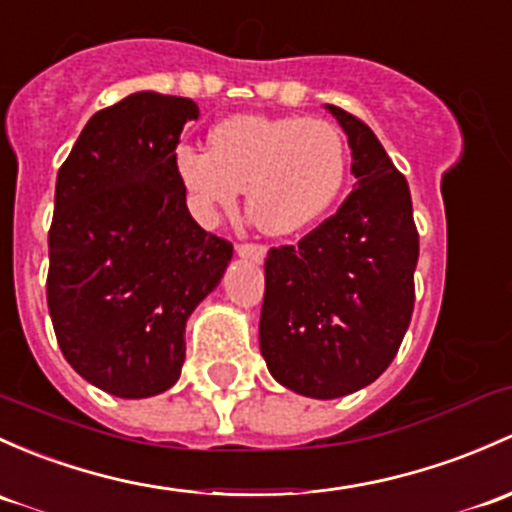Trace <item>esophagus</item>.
<instances>
[{"mask_svg": "<svg viewBox=\"0 0 512 512\" xmlns=\"http://www.w3.org/2000/svg\"><path fill=\"white\" fill-rule=\"evenodd\" d=\"M235 252H238L240 257H247V260L262 262L267 255V247L257 245V242H238V245H235Z\"/></svg>", "mask_w": 512, "mask_h": 512, "instance_id": "obj_1", "label": "esophagus"}]
</instances>
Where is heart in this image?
<instances>
[{
	"label": "heart",
	"mask_w": 512,
	"mask_h": 512,
	"mask_svg": "<svg viewBox=\"0 0 512 512\" xmlns=\"http://www.w3.org/2000/svg\"><path fill=\"white\" fill-rule=\"evenodd\" d=\"M176 171L201 218L230 211L245 188V213L272 238L314 225L346 184L348 149L326 120L235 115L208 134V154L184 147Z\"/></svg>",
	"instance_id": "obj_1"
}]
</instances>
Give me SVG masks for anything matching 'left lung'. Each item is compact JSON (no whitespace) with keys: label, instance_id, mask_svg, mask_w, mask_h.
<instances>
[{"label":"left lung","instance_id":"8db88e82","mask_svg":"<svg viewBox=\"0 0 512 512\" xmlns=\"http://www.w3.org/2000/svg\"><path fill=\"white\" fill-rule=\"evenodd\" d=\"M353 152L355 188L299 240L267 252L260 351L272 378L316 400L385 373L410 326L419 233L407 179L363 120L326 105Z\"/></svg>","mask_w":512,"mask_h":512}]
</instances>
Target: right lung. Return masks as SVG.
<instances>
[{
	"label": "right lung",
	"mask_w": 512,
	"mask_h": 512,
	"mask_svg": "<svg viewBox=\"0 0 512 512\" xmlns=\"http://www.w3.org/2000/svg\"><path fill=\"white\" fill-rule=\"evenodd\" d=\"M198 105L152 90L95 112L58 169L46 299L63 358L100 390H169L186 319L218 287L233 242L186 208L176 147Z\"/></svg>",
	"instance_id": "add662e5"
}]
</instances>
